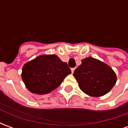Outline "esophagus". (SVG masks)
<instances>
[{
    "label": "esophagus",
    "instance_id": "obj_1",
    "mask_svg": "<svg viewBox=\"0 0 128 128\" xmlns=\"http://www.w3.org/2000/svg\"><path fill=\"white\" fill-rule=\"evenodd\" d=\"M75 68H71V72H72V73H73V72H74V71H75Z\"/></svg>",
    "mask_w": 128,
    "mask_h": 128
}]
</instances>
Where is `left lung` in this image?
Instances as JSON below:
<instances>
[{
    "mask_svg": "<svg viewBox=\"0 0 128 128\" xmlns=\"http://www.w3.org/2000/svg\"><path fill=\"white\" fill-rule=\"evenodd\" d=\"M73 76L80 89L92 96H101L110 91L116 81L115 72L107 64L88 57L82 60Z\"/></svg>",
    "mask_w": 128,
    "mask_h": 128,
    "instance_id": "1",
    "label": "left lung"
}]
</instances>
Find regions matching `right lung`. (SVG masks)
<instances>
[{
    "label": "right lung",
    "instance_id": "right-lung-1",
    "mask_svg": "<svg viewBox=\"0 0 128 128\" xmlns=\"http://www.w3.org/2000/svg\"><path fill=\"white\" fill-rule=\"evenodd\" d=\"M71 70L56 55L38 57L24 65L22 79L33 93L43 94L57 88Z\"/></svg>",
    "mask_w": 128,
    "mask_h": 128
}]
</instances>
